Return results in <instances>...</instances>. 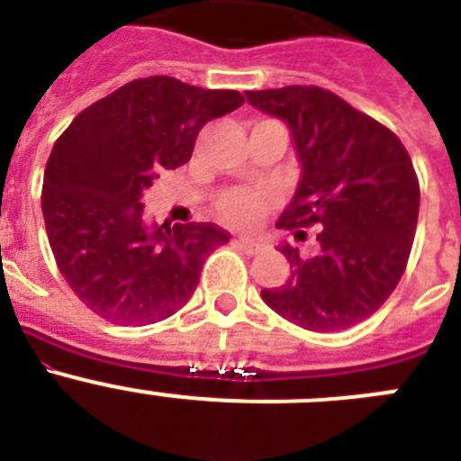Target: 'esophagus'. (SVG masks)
Returning <instances> with one entry per match:
<instances>
[{"instance_id": "obj_1", "label": "esophagus", "mask_w": 461, "mask_h": 461, "mask_svg": "<svg viewBox=\"0 0 461 461\" xmlns=\"http://www.w3.org/2000/svg\"><path fill=\"white\" fill-rule=\"evenodd\" d=\"M238 247L247 256H256V254H260V251H263V242H258V240H249V238H240Z\"/></svg>"}]
</instances>
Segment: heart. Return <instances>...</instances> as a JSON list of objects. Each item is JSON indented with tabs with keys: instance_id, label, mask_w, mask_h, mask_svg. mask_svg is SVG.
Wrapping results in <instances>:
<instances>
[{
	"instance_id": "heart-1",
	"label": "heart",
	"mask_w": 461,
	"mask_h": 461,
	"mask_svg": "<svg viewBox=\"0 0 461 461\" xmlns=\"http://www.w3.org/2000/svg\"><path fill=\"white\" fill-rule=\"evenodd\" d=\"M267 207V198L254 191H233L221 201V214L230 223L238 226H251L263 217Z\"/></svg>"
}]
</instances>
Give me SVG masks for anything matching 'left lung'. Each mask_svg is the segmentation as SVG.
<instances>
[{"instance_id":"1","label":"left lung","mask_w":461,"mask_h":461,"mask_svg":"<svg viewBox=\"0 0 461 461\" xmlns=\"http://www.w3.org/2000/svg\"><path fill=\"white\" fill-rule=\"evenodd\" d=\"M247 101L288 126L300 161L295 194L276 226H319L316 254L281 244L291 276L260 297L304 330L353 328L404 275L420 210L409 152L390 129L328 89H260L247 92Z\"/></svg>"}]
</instances>
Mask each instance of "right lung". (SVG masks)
Returning <instances> with one entry per match:
<instances>
[{"instance_id": "add662e5", "label": "right lung", "mask_w": 461, "mask_h": 461, "mask_svg": "<svg viewBox=\"0 0 461 461\" xmlns=\"http://www.w3.org/2000/svg\"><path fill=\"white\" fill-rule=\"evenodd\" d=\"M244 104L233 89L168 76L133 80L71 122L43 175V219L57 266L101 319L148 325L180 312L212 249L214 223H152L142 194L158 170L185 166L207 122Z\"/></svg>"}]
</instances>
